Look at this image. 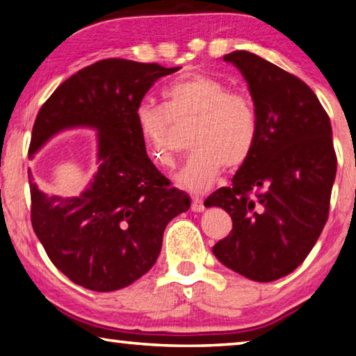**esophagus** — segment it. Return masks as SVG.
<instances>
[{
    "label": "esophagus",
    "mask_w": 356,
    "mask_h": 356,
    "mask_svg": "<svg viewBox=\"0 0 356 356\" xmlns=\"http://www.w3.org/2000/svg\"><path fill=\"white\" fill-rule=\"evenodd\" d=\"M191 210H193V212H202L204 201L201 200V197H193V200H191Z\"/></svg>",
    "instance_id": "esophagus-1"
}]
</instances>
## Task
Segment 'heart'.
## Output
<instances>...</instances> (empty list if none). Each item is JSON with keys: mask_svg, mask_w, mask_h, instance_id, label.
I'll use <instances>...</instances> for the list:
<instances>
[{"mask_svg": "<svg viewBox=\"0 0 356 356\" xmlns=\"http://www.w3.org/2000/svg\"><path fill=\"white\" fill-rule=\"evenodd\" d=\"M163 105H138L136 124L147 154L161 168L177 160V129L193 122L190 146L195 152L177 172L176 182L204 193L225 166L236 170L250 159L259 136L256 108L246 95L234 92L218 78L193 74L165 86Z\"/></svg>", "mask_w": 356, "mask_h": 356, "instance_id": "b5f03b06", "label": "heart"}]
</instances>
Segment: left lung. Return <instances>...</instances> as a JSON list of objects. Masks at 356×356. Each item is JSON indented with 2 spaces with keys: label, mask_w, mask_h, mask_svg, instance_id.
Returning <instances> with one entry per match:
<instances>
[{
  "label": "left lung",
  "mask_w": 356,
  "mask_h": 356,
  "mask_svg": "<svg viewBox=\"0 0 356 356\" xmlns=\"http://www.w3.org/2000/svg\"><path fill=\"white\" fill-rule=\"evenodd\" d=\"M222 59L248 83L259 136L232 185L204 202L232 218V231L212 251L238 275L268 282L305 261L327 222L337 165L333 131L327 111L300 78L245 50Z\"/></svg>",
  "instance_id": "8db88e82"
}]
</instances>
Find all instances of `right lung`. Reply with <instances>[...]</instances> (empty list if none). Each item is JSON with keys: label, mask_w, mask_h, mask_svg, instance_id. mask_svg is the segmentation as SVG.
<instances>
[{"label": "right lung", "mask_w": 356, "mask_h": 356, "mask_svg": "<svg viewBox=\"0 0 356 356\" xmlns=\"http://www.w3.org/2000/svg\"><path fill=\"white\" fill-rule=\"evenodd\" d=\"M179 69L104 59L59 84L35 118L29 156L64 130L97 131L99 168L78 196H48L28 171L35 236L59 272L89 291L140 280L156 262L168 222L190 209L188 195L150 161L135 116L154 83Z\"/></svg>", "instance_id": "right-lung-1"}]
</instances>
